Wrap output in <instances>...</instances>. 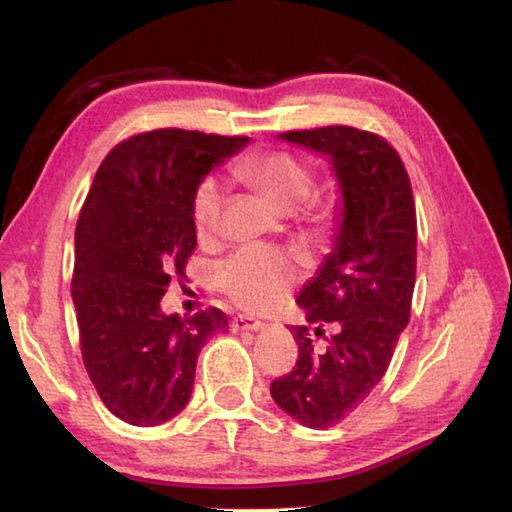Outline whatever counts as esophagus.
I'll return each mask as SVG.
<instances>
[{
    "instance_id": "obj_1",
    "label": "esophagus",
    "mask_w": 512,
    "mask_h": 512,
    "mask_svg": "<svg viewBox=\"0 0 512 512\" xmlns=\"http://www.w3.org/2000/svg\"><path fill=\"white\" fill-rule=\"evenodd\" d=\"M233 330H237V332H259V330H264V323L259 319L244 317V314H239V317L233 319Z\"/></svg>"
}]
</instances>
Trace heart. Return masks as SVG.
<instances>
[{
  "label": "heart",
  "instance_id": "b5f03b06",
  "mask_svg": "<svg viewBox=\"0 0 512 512\" xmlns=\"http://www.w3.org/2000/svg\"><path fill=\"white\" fill-rule=\"evenodd\" d=\"M237 173L250 187L273 202L277 209L292 213L310 198L312 169L288 151L248 156L237 165ZM226 204V191L217 178H204L193 193L195 233L209 239L217 233ZM306 213L312 220H325L330 215L323 200H308ZM217 284L239 306L248 310H266L288 295L295 284V266L275 248L250 246L242 248L217 268Z\"/></svg>",
  "mask_w": 512,
  "mask_h": 512
}]
</instances>
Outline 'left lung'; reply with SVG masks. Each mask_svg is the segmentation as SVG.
Here are the masks:
<instances>
[{
  "mask_svg": "<svg viewBox=\"0 0 512 512\" xmlns=\"http://www.w3.org/2000/svg\"><path fill=\"white\" fill-rule=\"evenodd\" d=\"M330 160L339 182L332 253L299 292L308 325H292L297 367L270 396L303 427L328 429L350 416L385 376L407 328L416 286V206L396 149L376 134L332 125L279 134ZM329 347L314 353L309 325Z\"/></svg>",
  "mask_w": 512,
  "mask_h": 512,
  "instance_id": "8db88e82",
  "label": "left lung"
}]
</instances>
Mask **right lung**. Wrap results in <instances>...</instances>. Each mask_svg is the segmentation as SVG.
<instances>
[{"label":"right lung","instance_id":"1","mask_svg":"<svg viewBox=\"0 0 512 512\" xmlns=\"http://www.w3.org/2000/svg\"><path fill=\"white\" fill-rule=\"evenodd\" d=\"M244 136L154 129L123 140L101 162L76 222L72 299L81 354L105 407L134 427H156L187 407L198 354L228 332L222 310L165 314L171 275L195 242L193 193Z\"/></svg>","mask_w":512,"mask_h":512}]
</instances>
